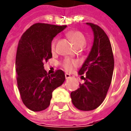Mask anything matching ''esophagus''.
Instances as JSON below:
<instances>
[{
    "instance_id": "34e87169",
    "label": "esophagus",
    "mask_w": 131,
    "mask_h": 131,
    "mask_svg": "<svg viewBox=\"0 0 131 131\" xmlns=\"http://www.w3.org/2000/svg\"><path fill=\"white\" fill-rule=\"evenodd\" d=\"M70 74H67V73H66L65 74V78H66V79H69L70 78Z\"/></svg>"
}]
</instances>
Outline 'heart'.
Instances as JSON below:
<instances>
[{
	"instance_id": "obj_1",
	"label": "heart",
	"mask_w": 131,
	"mask_h": 131,
	"mask_svg": "<svg viewBox=\"0 0 131 131\" xmlns=\"http://www.w3.org/2000/svg\"><path fill=\"white\" fill-rule=\"evenodd\" d=\"M67 36L72 40V42L75 44V46L78 48L83 47L86 43V38H85V36L79 31H77V30L69 31L67 34ZM57 40V38H54L51 41L50 50L52 52H54L55 50V46H56ZM62 65L66 71H70L74 69V67L77 65V62L74 60L69 59V58H66L62 61Z\"/></svg>"
}]
</instances>
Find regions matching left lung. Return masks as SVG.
Wrapping results in <instances>:
<instances>
[{
    "label": "left lung",
    "instance_id": "left-lung-1",
    "mask_svg": "<svg viewBox=\"0 0 131 131\" xmlns=\"http://www.w3.org/2000/svg\"><path fill=\"white\" fill-rule=\"evenodd\" d=\"M94 33V42L90 54L80 69L83 83L71 93L72 103L78 110L91 111L103 102L112 82L114 60L110 39L97 24L88 22Z\"/></svg>",
    "mask_w": 131,
    "mask_h": 131
}]
</instances>
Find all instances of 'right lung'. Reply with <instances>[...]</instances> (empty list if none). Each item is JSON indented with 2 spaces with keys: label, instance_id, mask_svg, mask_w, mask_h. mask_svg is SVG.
<instances>
[{
  "label": "right lung",
  "instance_id": "add662e5",
  "mask_svg": "<svg viewBox=\"0 0 131 131\" xmlns=\"http://www.w3.org/2000/svg\"><path fill=\"white\" fill-rule=\"evenodd\" d=\"M67 26L36 23L22 34L16 54L17 86L24 105L34 112L46 110L50 104L52 91L62 84L65 75L56 70L50 75L44 63L52 57L50 43Z\"/></svg>",
  "mask_w": 131,
  "mask_h": 131
}]
</instances>
